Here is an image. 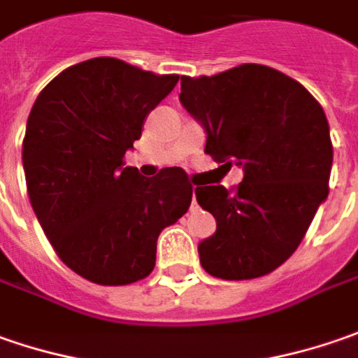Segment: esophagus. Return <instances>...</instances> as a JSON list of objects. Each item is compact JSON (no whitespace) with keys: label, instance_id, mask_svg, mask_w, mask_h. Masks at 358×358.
Instances as JSON below:
<instances>
[{"label":"esophagus","instance_id":"obj_1","mask_svg":"<svg viewBox=\"0 0 358 358\" xmlns=\"http://www.w3.org/2000/svg\"><path fill=\"white\" fill-rule=\"evenodd\" d=\"M192 190H196V186H192ZM196 208H198V204H196V196H194V198H192V210Z\"/></svg>","mask_w":358,"mask_h":358}]
</instances>
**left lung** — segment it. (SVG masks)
Returning a JSON list of instances; mask_svg holds the SVG:
<instances>
[{"instance_id": "obj_1", "label": "left lung", "mask_w": 358, "mask_h": 358, "mask_svg": "<svg viewBox=\"0 0 358 358\" xmlns=\"http://www.w3.org/2000/svg\"><path fill=\"white\" fill-rule=\"evenodd\" d=\"M180 101L206 130L204 152L244 172L232 190L196 186L198 204L216 218V232L198 244L200 264L222 280L264 276L299 248L329 196L324 110L303 84L260 64L182 76Z\"/></svg>"}]
</instances>
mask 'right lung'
Returning a JSON list of instances; mask_svg holds the SVG:
<instances>
[{
    "label": "right lung",
    "instance_id": "right-lung-1",
    "mask_svg": "<svg viewBox=\"0 0 358 358\" xmlns=\"http://www.w3.org/2000/svg\"><path fill=\"white\" fill-rule=\"evenodd\" d=\"M178 80L94 57L57 73L29 112L22 158L31 208L57 257L90 282L146 278L160 232L190 208L182 168L144 178L124 162Z\"/></svg>",
    "mask_w": 358,
    "mask_h": 358
}]
</instances>
